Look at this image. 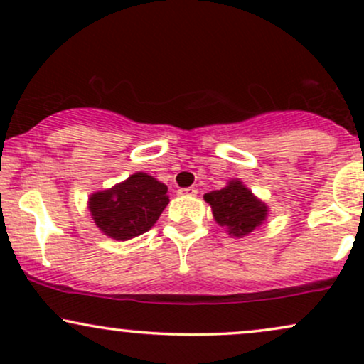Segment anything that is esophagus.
Instances as JSON below:
<instances>
[{"instance_id": "34e87169", "label": "esophagus", "mask_w": 364, "mask_h": 364, "mask_svg": "<svg viewBox=\"0 0 364 364\" xmlns=\"http://www.w3.org/2000/svg\"><path fill=\"white\" fill-rule=\"evenodd\" d=\"M178 195L179 196H195L196 195V190H195L193 186H191V188H179Z\"/></svg>"}]
</instances>
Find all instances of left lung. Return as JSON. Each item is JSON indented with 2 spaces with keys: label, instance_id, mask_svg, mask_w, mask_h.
Returning <instances> with one entry per match:
<instances>
[{
  "label": "left lung",
  "instance_id": "1",
  "mask_svg": "<svg viewBox=\"0 0 364 364\" xmlns=\"http://www.w3.org/2000/svg\"><path fill=\"white\" fill-rule=\"evenodd\" d=\"M203 198L212 207L215 223L236 237L252 235L269 215V207L258 200L240 179H231L223 190L205 193Z\"/></svg>",
  "mask_w": 364,
  "mask_h": 364
}]
</instances>
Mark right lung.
<instances>
[{
	"instance_id": "add662e5",
	"label": "right lung",
	"mask_w": 364,
	"mask_h": 364,
	"mask_svg": "<svg viewBox=\"0 0 364 364\" xmlns=\"http://www.w3.org/2000/svg\"><path fill=\"white\" fill-rule=\"evenodd\" d=\"M169 203L168 186L147 173H135L109 190L92 193L89 210L95 225L118 241L147 232Z\"/></svg>"
}]
</instances>
